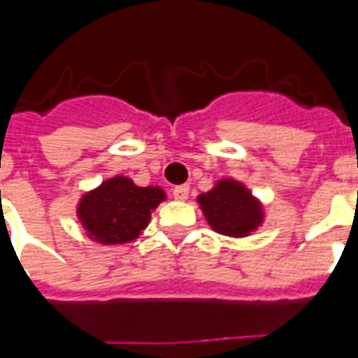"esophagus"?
<instances>
[{"instance_id":"obj_1","label":"esophagus","mask_w":358,"mask_h":358,"mask_svg":"<svg viewBox=\"0 0 358 358\" xmlns=\"http://www.w3.org/2000/svg\"><path fill=\"white\" fill-rule=\"evenodd\" d=\"M173 195L176 201H185L189 196V187L187 185H176L173 189Z\"/></svg>"}]
</instances>
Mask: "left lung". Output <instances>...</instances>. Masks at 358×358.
<instances>
[{
  "label": "left lung",
  "mask_w": 358,
  "mask_h": 358,
  "mask_svg": "<svg viewBox=\"0 0 358 358\" xmlns=\"http://www.w3.org/2000/svg\"><path fill=\"white\" fill-rule=\"evenodd\" d=\"M208 223L219 234L247 236L260 224V204L243 185L234 180H221L212 191L199 196Z\"/></svg>",
  "instance_id": "left-lung-1"
}]
</instances>
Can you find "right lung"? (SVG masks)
Listing matches in <instances>:
<instances>
[{"instance_id": "obj_1", "label": "right lung", "mask_w": 358, "mask_h": 358, "mask_svg": "<svg viewBox=\"0 0 358 358\" xmlns=\"http://www.w3.org/2000/svg\"><path fill=\"white\" fill-rule=\"evenodd\" d=\"M163 199L159 187H137L129 178L115 176L81 199L78 215L100 243H126L146 229L150 212Z\"/></svg>"}]
</instances>
